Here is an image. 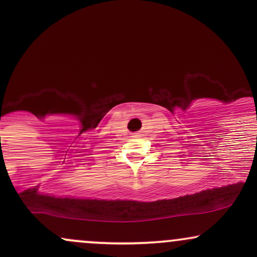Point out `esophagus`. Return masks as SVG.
Here are the masks:
<instances>
[{
	"label": "esophagus",
	"instance_id": "esophagus-1",
	"mask_svg": "<svg viewBox=\"0 0 257 257\" xmlns=\"http://www.w3.org/2000/svg\"><path fill=\"white\" fill-rule=\"evenodd\" d=\"M139 135H140V134H139V133H135V134H134V137H139Z\"/></svg>",
	"mask_w": 257,
	"mask_h": 257
}]
</instances>
